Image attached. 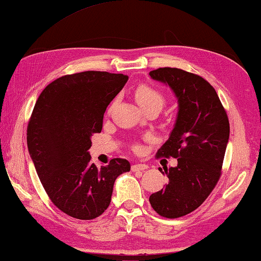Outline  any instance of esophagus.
Instances as JSON below:
<instances>
[{
	"instance_id": "34e87169",
	"label": "esophagus",
	"mask_w": 261,
	"mask_h": 261,
	"mask_svg": "<svg viewBox=\"0 0 261 261\" xmlns=\"http://www.w3.org/2000/svg\"><path fill=\"white\" fill-rule=\"evenodd\" d=\"M130 169H132V171H133V172H136V171H144V170H147V169H148V165L138 163V164L132 165V168H130Z\"/></svg>"
}]
</instances>
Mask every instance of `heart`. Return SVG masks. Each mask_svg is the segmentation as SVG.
Masks as SVG:
<instances>
[{"mask_svg": "<svg viewBox=\"0 0 261 261\" xmlns=\"http://www.w3.org/2000/svg\"><path fill=\"white\" fill-rule=\"evenodd\" d=\"M134 96L136 101L144 110L151 106L162 109L165 104V97L159 89L151 87L149 84H140L135 88Z\"/></svg>", "mask_w": 261, "mask_h": 261, "instance_id": "b5f03b06", "label": "heart"}]
</instances>
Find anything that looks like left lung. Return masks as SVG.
Returning a JSON list of instances; mask_svg holds the SVG:
<instances>
[{"label":"left lung","instance_id":"8db88e82","mask_svg":"<svg viewBox=\"0 0 261 261\" xmlns=\"http://www.w3.org/2000/svg\"><path fill=\"white\" fill-rule=\"evenodd\" d=\"M149 75L168 84L179 104L172 133L157 151V157L177 159L178 165L164 170L169 181L149 201L159 215L177 219L201 206L219 181L230 134L229 119L215 89L201 76L170 67Z\"/></svg>","mask_w":261,"mask_h":261}]
</instances>
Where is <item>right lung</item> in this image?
<instances>
[{
	"instance_id": "1",
	"label": "right lung",
	"mask_w": 261,
	"mask_h": 261,
	"mask_svg": "<svg viewBox=\"0 0 261 261\" xmlns=\"http://www.w3.org/2000/svg\"><path fill=\"white\" fill-rule=\"evenodd\" d=\"M127 80L95 70L61 76L42 90L30 117L28 148L38 177L54 206L74 219L100 216L115 179L130 170L125 159L97 168L88 152L106 108Z\"/></svg>"
}]
</instances>
